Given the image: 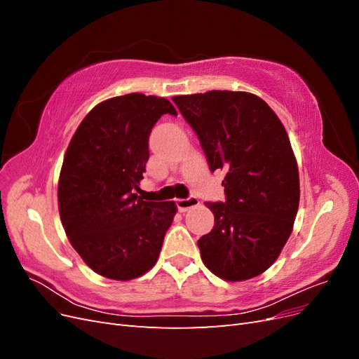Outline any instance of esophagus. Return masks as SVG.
Here are the masks:
<instances>
[{"mask_svg": "<svg viewBox=\"0 0 359 359\" xmlns=\"http://www.w3.org/2000/svg\"><path fill=\"white\" fill-rule=\"evenodd\" d=\"M175 205H177L178 211L186 212V211H189L190 208H193V206H198V205H199V199L194 198V196H190V198H187V199H177V201H175Z\"/></svg>", "mask_w": 359, "mask_h": 359, "instance_id": "34e87169", "label": "esophagus"}]
</instances>
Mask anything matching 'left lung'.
I'll list each match as a JSON object with an SVG mask.
<instances>
[{
  "mask_svg": "<svg viewBox=\"0 0 359 359\" xmlns=\"http://www.w3.org/2000/svg\"><path fill=\"white\" fill-rule=\"evenodd\" d=\"M173 103L196 133L210 170L223 169L224 202H205L214 227L198 241L205 266L243 281L276 262L290 236L299 177L286 130L257 95L208 91Z\"/></svg>",
  "mask_w": 359,
  "mask_h": 359,
  "instance_id": "1",
  "label": "left lung"
}]
</instances>
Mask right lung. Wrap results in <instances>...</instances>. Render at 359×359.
Returning <instances> with one entry per match:
<instances>
[{"instance_id": "1", "label": "right lung", "mask_w": 359, "mask_h": 359, "mask_svg": "<svg viewBox=\"0 0 359 359\" xmlns=\"http://www.w3.org/2000/svg\"><path fill=\"white\" fill-rule=\"evenodd\" d=\"M165 114L177 111L163 97H114L83 118L69 144L58 184L61 222L73 248L103 277L126 281L153 268L177 212L173 202L135 193L151 130Z\"/></svg>"}]
</instances>
